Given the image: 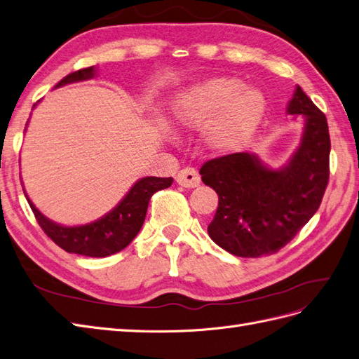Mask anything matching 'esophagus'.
<instances>
[{"label": "esophagus", "mask_w": 359, "mask_h": 359, "mask_svg": "<svg viewBox=\"0 0 359 359\" xmlns=\"http://www.w3.org/2000/svg\"><path fill=\"white\" fill-rule=\"evenodd\" d=\"M177 182L182 187L187 189H195L199 186L201 182V177L196 169L194 168H184L182 170H180V173L177 175Z\"/></svg>", "instance_id": "obj_1"}]
</instances>
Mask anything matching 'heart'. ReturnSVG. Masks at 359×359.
<instances>
[{
	"mask_svg": "<svg viewBox=\"0 0 359 359\" xmlns=\"http://www.w3.org/2000/svg\"><path fill=\"white\" fill-rule=\"evenodd\" d=\"M265 112L262 94L245 90L234 77H215L182 93L172 103L177 125L196 128L207 123L204 146L210 152L239 151L255 134Z\"/></svg>",
	"mask_w": 359,
	"mask_h": 359,
	"instance_id": "heart-1",
	"label": "heart"
}]
</instances>
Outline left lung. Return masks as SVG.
I'll use <instances>...</instances> for the list:
<instances>
[{
	"label": "left lung",
	"instance_id": "obj_1",
	"mask_svg": "<svg viewBox=\"0 0 359 359\" xmlns=\"http://www.w3.org/2000/svg\"><path fill=\"white\" fill-rule=\"evenodd\" d=\"M306 118L302 146L280 170L262 165L255 155L230 154L208 160L201 180L217 196L208 236L239 257L274 255L291 242L318 210L329 182L327 118L297 86L287 107Z\"/></svg>",
	"mask_w": 359,
	"mask_h": 359
}]
</instances>
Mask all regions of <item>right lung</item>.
<instances>
[{"mask_svg":"<svg viewBox=\"0 0 359 359\" xmlns=\"http://www.w3.org/2000/svg\"><path fill=\"white\" fill-rule=\"evenodd\" d=\"M93 76L94 67L77 69V72L64 77L57 86L69 82L85 81V79H91ZM172 182V177H147L140 180L109 213L91 224L79 226H62L48 221L46 216H42L38 212V208L33 205L29 198L27 201L41 229L57 247L67 252H74V255L107 257L116 255V252L121 251L133 242L144 222L147 205H149L152 195L155 191L170 187Z\"/></svg>","mask_w":359,"mask_h":359,"instance_id":"obj_1","label":"right lung"}]
</instances>
